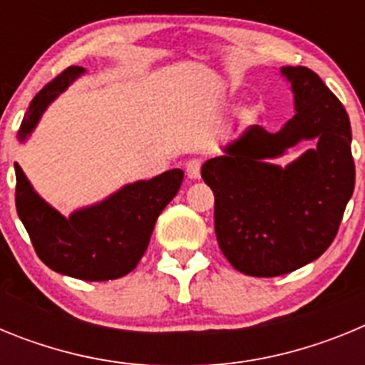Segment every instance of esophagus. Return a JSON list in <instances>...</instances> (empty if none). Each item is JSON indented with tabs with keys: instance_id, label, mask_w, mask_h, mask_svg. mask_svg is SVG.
I'll use <instances>...</instances> for the list:
<instances>
[{
	"instance_id": "34e87169",
	"label": "esophagus",
	"mask_w": 365,
	"mask_h": 365,
	"mask_svg": "<svg viewBox=\"0 0 365 365\" xmlns=\"http://www.w3.org/2000/svg\"><path fill=\"white\" fill-rule=\"evenodd\" d=\"M186 173H188L190 179L193 180L201 179V160L199 159L188 160V164H186Z\"/></svg>"
}]
</instances>
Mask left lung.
Returning <instances> with one entry per match:
<instances>
[{
	"instance_id": "left-lung-1",
	"label": "left lung",
	"mask_w": 365,
	"mask_h": 365,
	"mask_svg": "<svg viewBox=\"0 0 365 365\" xmlns=\"http://www.w3.org/2000/svg\"><path fill=\"white\" fill-rule=\"evenodd\" d=\"M294 93V117L276 133L250 125L208 159L201 177L215 195V235L240 272L289 274L333 243L354 190L351 124L314 71L282 67ZM303 140L315 146L287 167L273 163Z\"/></svg>"
}]
</instances>
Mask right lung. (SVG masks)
Listing matches in <instances>:
<instances>
[{
	"label": "right lung",
	"instance_id": "add662e5",
	"mask_svg": "<svg viewBox=\"0 0 365 365\" xmlns=\"http://www.w3.org/2000/svg\"><path fill=\"white\" fill-rule=\"evenodd\" d=\"M83 73V67H69L32 98L18 131L19 143L31 137L47 108ZM14 170L16 210L36 254L54 272L83 282L117 279L137 267L157 217L185 179V172L175 168L150 180L124 185L66 217L32 188L18 163Z\"/></svg>",
	"mask_w": 365,
	"mask_h": 365
}]
</instances>
